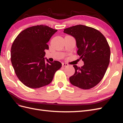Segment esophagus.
<instances>
[{"mask_svg":"<svg viewBox=\"0 0 123 123\" xmlns=\"http://www.w3.org/2000/svg\"><path fill=\"white\" fill-rule=\"evenodd\" d=\"M62 66H63V67H67V66H68V64H67V63H62Z\"/></svg>","mask_w":123,"mask_h":123,"instance_id":"1","label":"esophagus"}]
</instances>
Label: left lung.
<instances>
[{"label": "left lung", "mask_w": 123, "mask_h": 123, "mask_svg": "<svg viewBox=\"0 0 123 123\" xmlns=\"http://www.w3.org/2000/svg\"><path fill=\"white\" fill-rule=\"evenodd\" d=\"M63 32L75 39L77 53L84 62L81 68L74 65L75 73L70 82L82 89L94 87L103 78L109 63L111 50L105 37L99 31L82 25L66 28Z\"/></svg>", "instance_id": "left-lung-1"}]
</instances>
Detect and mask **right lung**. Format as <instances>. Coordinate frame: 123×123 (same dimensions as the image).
I'll return each instance as SVG.
<instances>
[{"mask_svg": "<svg viewBox=\"0 0 123 123\" xmlns=\"http://www.w3.org/2000/svg\"><path fill=\"white\" fill-rule=\"evenodd\" d=\"M48 26L28 27L20 32L13 42L10 54L15 74L23 84L39 88L49 84L62 64L57 61H45V50L52 36L57 32Z\"/></svg>", "mask_w": 123, "mask_h": 123, "instance_id": "obj_1", "label": "right lung"}]
</instances>
